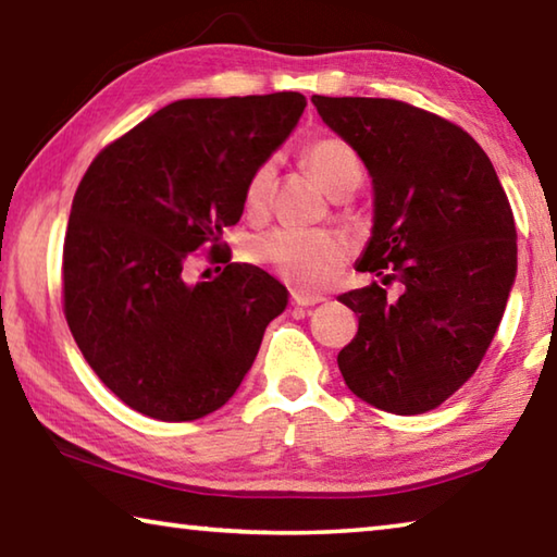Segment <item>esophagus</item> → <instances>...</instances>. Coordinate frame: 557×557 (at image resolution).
<instances>
[{"mask_svg":"<svg viewBox=\"0 0 557 557\" xmlns=\"http://www.w3.org/2000/svg\"><path fill=\"white\" fill-rule=\"evenodd\" d=\"M289 299L295 307H312V305H319V301H324L322 295H309V292H299V289H292Z\"/></svg>","mask_w":557,"mask_h":557,"instance_id":"esophagus-1","label":"esophagus"}]
</instances>
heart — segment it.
I'll use <instances>...</instances> for the list:
<instances>
[{
    "instance_id": "1",
    "label": "heart",
    "mask_w": 557,
    "mask_h": 557,
    "mask_svg": "<svg viewBox=\"0 0 557 557\" xmlns=\"http://www.w3.org/2000/svg\"><path fill=\"white\" fill-rule=\"evenodd\" d=\"M301 159L332 196H348L363 184V162L342 137H314L301 149ZM277 164L265 159L245 178L243 209L250 219H265L275 194ZM348 256V245L338 233L317 231H272L250 240L248 260L275 272L287 285L301 292H317L332 280Z\"/></svg>"
}]
</instances>
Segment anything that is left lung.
I'll return each instance as SVG.
<instances>
[{
  "instance_id": "left-lung-1",
  "label": "left lung",
  "mask_w": 557,
  "mask_h": 557,
  "mask_svg": "<svg viewBox=\"0 0 557 557\" xmlns=\"http://www.w3.org/2000/svg\"><path fill=\"white\" fill-rule=\"evenodd\" d=\"M373 176L375 221L356 270L398 280L338 297L358 332L338 371L395 414L435 410L465 385L502 324L516 277V223L492 162L455 122L391 98L312 96Z\"/></svg>"
}]
</instances>
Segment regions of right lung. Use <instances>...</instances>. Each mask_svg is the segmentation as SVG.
Here are the masks:
<instances>
[{
    "label": "right lung",
    "instance_id": "obj_1",
    "mask_svg": "<svg viewBox=\"0 0 557 557\" xmlns=\"http://www.w3.org/2000/svg\"><path fill=\"white\" fill-rule=\"evenodd\" d=\"M307 108L301 92L191 98L100 149L73 196L63 240V314L98 379L147 418L184 422L228 403L287 289L231 262L252 169ZM201 257L224 262L188 283Z\"/></svg>",
    "mask_w": 557,
    "mask_h": 557
}]
</instances>
